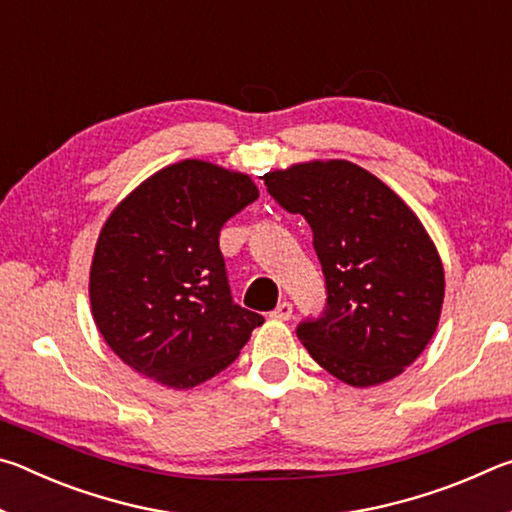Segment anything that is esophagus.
Segmentation results:
<instances>
[{
    "instance_id": "1",
    "label": "esophagus",
    "mask_w": 512,
    "mask_h": 512,
    "mask_svg": "<svg viewBox=\"0 0 512 512\" xmlns=\"http://www.w3.org/2000/svg\"><path fill=\"white\" fill-rule=\"evenodd\" d=\"M293 316V305L291 302H280V305H277L273 311H271V318L273 320H289Z\"/></svg>"
}]
</instances>
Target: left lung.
<instances>
[{
	"mask_svg": "<svg viewBox=\"0 0 512 512\" xmlns=\"http://www.w3.org/2000/svg\"><path fill=\"white\" fill-rule=\"evenodd\" d=\"M264 185L314 232L327 305L296 334L320 368L354 388L402 375L436 334L445 271L429 232L391 187L348 160L264 173Z\"/></svg>",
	"mask_w": 512,
	"mask_h": 512,
	"instance_id": "left-lung-1",
	"label": "left lung"
}]
</instances>
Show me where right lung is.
Wrapping results in <instances>:
<instances>
[{"instance_id": "1", "label": "right lung", "mask_w": 512, "mask_h": 512, "mask_svg": "<svg viewBox=\"0 0 512 512\" xmlns=\"http://www.w3.org/2000/svg\"><path fill=\"white\" fill-rule=\"evenodd\" d=\"M257 196L248 173L180 160L110 212L90 266V305L126 366L183 391L239 357L264 318L232 302L219 232Z\"/></svg>"}]
</instances>
